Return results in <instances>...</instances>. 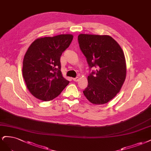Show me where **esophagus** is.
Segmentation results:
<instances>
[{"mask_svg":"<svg viewBox=\"0 0 151 151\" xmlns=\"http://www.w3.org/2000/svg\"><path fill=\"white\" fill-rule=\"evenodd\" d=\"M73 80L74 81H78L79 80V78L78 77H76V78H73Z\"/></svg>","mask_w":151,"mask_h":151,"instance_id":"1","label":"esophagus"}]
</instances>
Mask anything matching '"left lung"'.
I'll use <instances>...</instances> for the list:
<instances>
[{"label":"left lung","mask_w":151,"mask_h":151,"mask_svg":"<svg viewBox=\"0 0 151 151\" xmlns=\"http://www.w3.org/2000/svg\"><path fill=\"white\" fill-rule=\"evenodd\" d=\"M78 39L90 68H96L88 76V86L83 93L93 104L108 103L125 80L127 66L123 50L109 35L80 34Z\"/></svg>","instance_id":"left-lung-1"}]
</instances>
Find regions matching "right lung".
I'll return each mask as SVG.
<instances>
[{
  "mask_svg": "<svg viewBox=\"0 0 151 151\" xmlns=\"http://www.w3.org/2000/svg\"><path fill=\"white\" fill-rule=\"evenodd\" d=\"M73 38L70 34L40 37L29 47L23 60L22 76L27 89L36 99L52 100L69 84L60 70V57Z\"/></svg>",
  "mask_w": 151,
  "mask_h": 151,
  "instance_id": "right-lung-1",
  "label": "right lung"
}]
</instances>
